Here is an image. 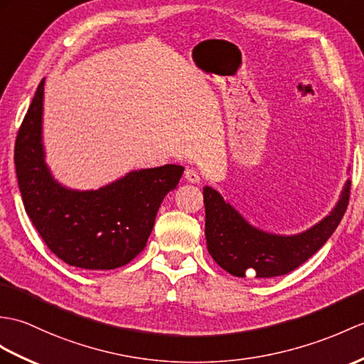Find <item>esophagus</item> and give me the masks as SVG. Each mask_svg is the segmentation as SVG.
Segmentation results:
<instances>
[{
	"label": "esophagus",
	"instance_id": "obj_1",
	"mask_svg": "<svg viewBox=\"0 0 364 364\" xmlns=\"http://www.w3.org/2000/svg\"><path fill=\"white\" fill-rule=\"evenodd\" d=\"M184 178L189 183H200V173L197 171H193V168H188V171L184 172Z\"/></svg>",
	"mask_w": 364,
	"mask_h": 364
}]
</instances>
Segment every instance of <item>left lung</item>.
<instances>
[{
    "instance_id": "1",
    "label": "left lung",
    "mask_w": 364,
    "mask_h": 364,
    "mask_svg": "<svg viewBox=\"0 0 364 364\" xmlns=\"http://www.w3.org/2000/svg\"><path fill=\"white\" fill-rule=\"evenodd\" d=\"M349 197L350 181L346 183L340 201L324 220L296 235H276L251 226L220 193L206 186L203 189V201L208 251L232 276L287 274L309 260L328 240L348 209Z\"/></svg>"
}]
</instances>
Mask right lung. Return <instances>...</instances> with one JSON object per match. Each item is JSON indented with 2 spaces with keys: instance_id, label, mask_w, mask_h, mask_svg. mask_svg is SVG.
I'll return each instance as SVG.
<instances>
[{
  "instance_id": "right-lung-1",
  "label": "right lung",
  "mask_w": 364,
  "mask_h": 364,
  "mask_svg": "<svg viewBox=\"0 0 364 364\" xmlns=\"http://www.w3.org/2000/svg\"><path fill=\"white\" fill-rule=\"evenodd\" d=\"M43 87L40 82L15 141V171L24 209L46 247L68 265L113 269L129 264L147 243L155 217L184 167L166 164L127 173L99 191L58 184L41 144Z\"/></svg>"
}]
</instances>
